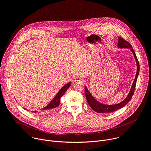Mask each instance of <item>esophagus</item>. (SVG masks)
<instances>
[{
	"instance_id": "obj_1",
	"label": "esophagus",
	"mask_w": 151,
	"mask_h": 151,
	"mask_svg": "<svg viewBox=\"0 0 151 151\" xmlns=\"http://www.w3.org/2000/svg\"><path fill=\"white\" fill-rule=\"evenodd\" d=\"M75 80L77 81H81L83 80V78L81 76H76L75 78Z\"/></svg>"
}]
</instances>
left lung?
I'll use <instances>...</instances> for the list:
<instances>
[{"mask_svg": "<svg viewBox=\"0 0 151 151\" xmlns=\"http://www.w3.org/2000/svg\"><path fill=\"white\" fill-rule=\"evenodd\" d=\"M118 47L119 48H130L131 50V51L133 52L135 59L136 60V63H137V73H136V76L134 79V81L133 83V85L132 87L131 90L130 91V93L128 94L127 97L121 103L117 104H115V105H105V104H103L100 103H99L98 101H97L93 97L91 96V94L90 93V92L88 91V90H87V87L85 88V97L87 99V102L88 103V104L90 105V106L91 107V108L96 112L97 113H111V112H115L122 107H123L124 106H125L129 101H130V100L132 99L133 94H134V92L135 90V88H136V82H137V77L139 73V70H140V66H139V62L138 61V59L137 58V56L136 55L135 52L134 51L132 46L131 45V44L129 43L128 42H127L126 40L124 39L122 37L119 36L118 37Z\"/></svg>", "mask_w": 151, "mask_h": 151, "instance_id": "obj_1", "label": "left lung"}]
</instances>
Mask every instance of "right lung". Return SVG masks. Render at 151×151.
Here are the masks:
<instances>
[{"instance_id": "obj_1", "label": "right lung", "mask_w": 151, "mask_h": 151, "mask_svg": "<svg viewBox=\"0 0 151 151\" xmlns=\"http://www.w3.org/2000/svg\"><path fill=\"white\" fill-rule=\"evenodd\" d=\"M71 84V82H69L68 83L64 85L63 87L61 88L59 92L57 94L55 97L53 99V100L50 102L49 104H48L44 108H43L41 111L39 112V113L41 114H49L55 112L57 108V107L60 105V99L63 96L67 90L70 87ZM33 113H37V111H32Z\"/></svg>"}]
</instances>
